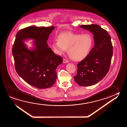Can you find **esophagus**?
Here are the masks:
<instances>
[{"label": "esophagus", "instance_id": "1", "mask_svg": "<svg viewBox=\"0 0 127 127\" xmlns=\"http://www.w3.org/2000/svg\"><path fill=\"white\" fill-rule=\"evenodd\" d=\"M69 62V61L67 60L66 59H65V58H64V59H63V63H67Z\"/></svg>", "mask_w": 127, "mask_h": 127}]
</instances>
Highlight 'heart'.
<instances>
[{
    "label": "heart",
    "instance_id": "obj_1",
    "mask_svg": "<svg viewBox=\"0 0 127 127\" xmlns=\"http://www.w3.org/2000/svg\"><path fill=\"white\" fill-rule=\"evenodd\" d=\"M53 42L52 47L58 55L68 52L74 60L80 61L88 55L93 47V40L89 34H75L71 32L63 33Z\"/></svg>",
    "mask_w": 127,
    "mask_h": 127
}]
</instances>
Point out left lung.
<instances>
[{"mask_svg":"<svg viewBox=\"0 0 127 127\" xmlns=\"http://www.w3.org/2000/svg\"><path fill=\"white\" fill-rule=\"evenodd\" d=\"M80 27L93 33L95 46L88 55L77 64V74L74 79L80 86H91L99 82L108 72L113 46L108 32L99 25L92 24Z\"/></svg>","mask_w":127,"mask_h":127,"instance_id":"8db88e82","label":"left lung"}]
</instances>
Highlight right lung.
I'll return each instance as SVG.
<instances>
[{
	"instance_id": "obj_1",
	"label": "right lung",
	"mask_w": 127,
	"mask_h": 127,
	"mask_svg": "<svg viewBox=\"0 0 127 127\" xmlns=\"http://www.w3.org/2000/svg\"><path fill=\"white\" fill-rule=\"evenodd\" d=\"M55 27L30 26L17 32L12 52L18 74L31 85L39 89L50 88L56 82V69L62 63L61 56L55 54L47 39ZM34 39L36 47L28 50L22 40Z\"/></svg>"
}]
</instances>
